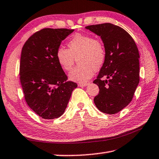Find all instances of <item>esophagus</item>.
Wrapping results in <instances>:
<instances>
[{"instance_id": "34e87169", "label": "esophagus", "mask_w": 159, "mask_h": 159, "mask_svg": "<svg viewBox=\"0 0 159 159\" xmlns=\"http://www.w3.org/2000/svg\"><path fill=\"white\" fill-rule=\"evenodd\" d=\"M88 83H79V86H80V87H85V86L88 85Z\"/></svg>"}]
</instances>
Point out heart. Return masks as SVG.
Here are the masks:
<instances>
[{"instance_id":"obj_1","label":"heart","mask_w":159,"mask_h":159,"mask_svg":"<svg viewBox=\"0 0 159 159\" xmlns=\"http://www.w3.org/2000/svg\"><path fill=\"white\" fill-rule=\"evenodd\" d=\"M68 47L69 49L57 48L56 57L58 63L69 71L77 58L79 64L70 72L69 79L80 83L87 82L92 78L94 70H99L105 61L106 51L103 43L90 35L77 34L69 40Z\"/></svg>"}]
</instances>
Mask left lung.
Masks as SVG:
<instances>
[{"label": "left lung", "mask_w": 159, "mask_h": 159, "mask_svg": "<svg viewBox=\"0 0 159 159\" xmlns=\"http://www.w3.org/2000/svg\"><path fill=\"white\" fill-rule=\"evenodd\" d=\"M100 36L106 59L93 83L99 92L94 102L99 111L114 114L132 101L139 82V51L133 38L120 26L110 23L85 27ZM107 77L108 80H102Z\"/></svg>", "instance_id": "8db88e82"}]
</instances>
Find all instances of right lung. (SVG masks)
<instances>
[{"instance_id": "add662e5", "label": "right lung", "mask_w": 159, "mask_h": 159, "mask_svg": "<svg viewBox=\"0 0 159 159\" xmlns=\"http://www.w3.org/2000/svg\"><path fill=\"white\" fill-rule=\"evenodd\" d=\"M74 29H43L29 38L20 58V82L26 103L45 119L61 116L69 103L76 83L66 81L56 57L61 41Z\"/></svg>"}]
</instances>
